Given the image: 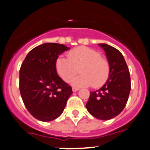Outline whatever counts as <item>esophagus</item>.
I'll return each instance as SVG.
<instances>
[{
	"instance_id": "34e87169",
	"label": "esophagus",
	"mask_w": 150,
	"mask_h": 150,
	"mask_svg": "<svg viewBox=\"0 0 150 150\" xmlns=\"http://www.w3.org/2000/svg\"><path fill=\"white\" fill-rule=\"evenodd\" d=\"M79 90V88H75V87H74V88H72V91L73 92H76V91H78Z\"/></svg>"
}]
</instances>
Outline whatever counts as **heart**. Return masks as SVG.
<instances>
[{
	"mask_svg": "<svg viewBox=\"0 0 150 150\" xmlns=\"http://www.w3.org/2000/svg\"><path fill=\"white\" fill-rule=\"evenodd\" d=\"M68 57L59 56L55 68L58 75L65 82H69L78 73L82 74L72 79L71 84L77 87L94 88L102 86L108 79L110 66L108 60L102 57L100 52L86 46H80L68 52Z\"/></svg>",
	"mask_w": 150,
	"mask_h": 150,
	"instance_id": "1",
	"label": "heart"
}]
</instances>
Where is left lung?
I'll list each match as a JSON object with an SVG mask.
<instances>
[{"label":"left lung","instance_id":"1","mask_svg":"<svg viewBox=\"0 0 150 150\" xmlns=\"http://www.w3.org/2000/svg\"><path fill=\"white\" fill-rule=\"evenodd\" d=\"M99 45L105 51L110 73L100 89L91 92L86 108L96 119L109 120L121 113L126 106L131 89L130 75L125 58L119 50L105 43Z\"/></svg>","mask_w":150,"mask_h":150}]
</instances>
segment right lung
<instances>
[{
    "mask_svg": "<svg viewBox=\"0 0 150 150\" xmlns=\"http://www.w3.org/2000/svg\"><path fill=\"white\" fill-rule=\"evenodd\" d=\"M62 44L46 42L25 57L20 69V92L25 108L41 122L54 120L63 112L72 88L55 68L59 55L69 50Z\"/></svg>",
    "mask_w": 150,
    "mask_h": 150,
    "instance_id": "obj_1",
    "label": "right lung"
}]
</instances>
